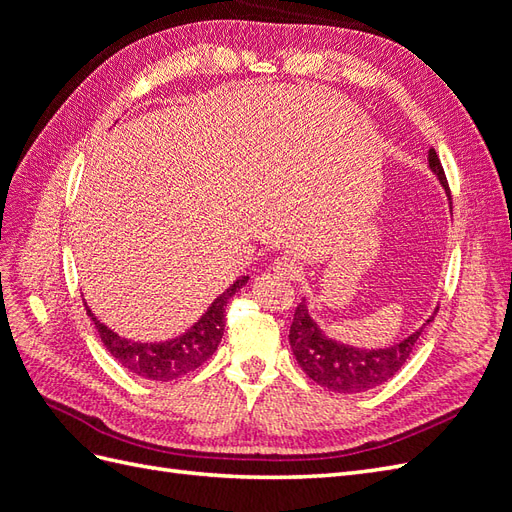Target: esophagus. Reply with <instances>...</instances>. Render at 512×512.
<instances>
[{
    "label": "esophagus",
    "mask_w": 512,
    "mask_h": 512,
    "mask_svg": "<svg viewBox=\"0 0 512 512\" xmlns=\"http://www.w3.org/2000/svg\"><path fill=\"white\" fill-rule=\"evenodd\" d=\"M273 271L290 277V280H299L303 275V269L297 265V260H292L290 256H277L273 260Z\"/></svg>",
    "instance_id": "obj_1"
}]
</instances>
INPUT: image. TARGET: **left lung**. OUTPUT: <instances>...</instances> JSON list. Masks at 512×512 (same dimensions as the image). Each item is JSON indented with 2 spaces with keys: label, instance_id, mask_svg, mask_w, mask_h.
I'll list each match as a JSON object with an SVG mask.
<instances>
[{
  "label": "left lung",
  "instance_id": "left-lung-1",
  "mask_svg": "<svg viewBox=\"0 0 512 512\" xmlns=\"http://www.w3.org/2000/svg\"><path fill=\"white\" fill-rule=\"evenodd\" d=\"M429 166L444 185L448 198H451V190H448V181L436 149H429ZM421 333L423 327L406 337L404 342L384 350H361L337 344L318 329V324L307 314V305L303 299L294 309L288 339L299 367L316 384L333 393H363L391 380L404 367Z\"/></svg>",
  "mask_w": 512,
  "mask_h": 512
}]
</instances>
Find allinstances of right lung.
Listing matches in <instances>:
<instances>
[{
  "mask_svg": "<svg viewBox=\"0 0 512 512\" xmlns=\"http://www.w3.org/2000/svg\"><path fill=\"white\" fill-rule=\"evenodd\" d=\"M245 284H247V277H239L235 284L226 288V292H222L220 297L211 303L205 316L200 318L190 331H185L183 335L162 344H141V342H132V339H126V337H119L115 331L108 329L106 324H102L94 314H91L87 303H85V309L96 324L102 344L123 367L141 378L168 382L179 376H185L188 371H194L196 367L203 365L215 350H218V344L224 333V316H226L228 299Z\"/></svg>",
  "mask_w": 512,
  "mask_h": 512,
  "instance_id": "right-lung-1",
  "label": "right lung"
}]
</instances>
